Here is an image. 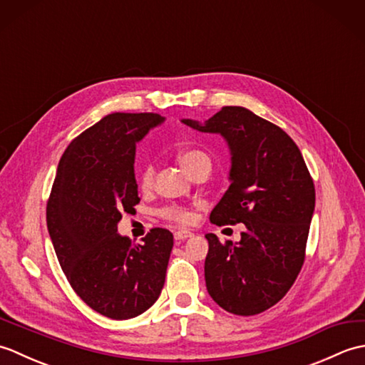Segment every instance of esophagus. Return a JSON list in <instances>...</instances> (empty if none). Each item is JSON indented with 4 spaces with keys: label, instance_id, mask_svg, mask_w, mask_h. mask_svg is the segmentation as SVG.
I'll use <instances>...</instances> for the list:
<instances>
[{
    "label": "esophagus",
    "instance_id": "1",
    "mask_svg": "<svg viewBox=\"0 0 365 365\" xmlns=\"http://www.w3.org/2000/svg\"><path fill=\"white\" fill-rule=\"evenodd\" d=\"M192 235V232H190V230H185V229H182V230H177L175 234H174V238L177 240V242H182V240H187V238H191Z\"/></svg>",
    "mask_w": 365,
    "mask_h": 365
}]
</instances>
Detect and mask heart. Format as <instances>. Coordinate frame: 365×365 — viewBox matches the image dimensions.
I'll list each match as a JSON object with an SVG mask.
<instances>
[{"label": "heart", "mask_w": 365, "mask_h": 365, "mask_svg": "<svg viewBox=\"0 0 365 365\" xmlns=\"http://www.w3.org/2000/svg\"><path fill=\"white\" fill-rule=\"evenodd\" d=\"M178 161H180L182 168L187 170H191L196 165L202 161H210L207 157V153L196 150V149H190V150H183L180 155H178ZM138 180L139 185H141V188H149L152 182H153V166L150 163H147L139 170V175H138ZM163 215L166 216L169 220H174L178 222H188L190 221V213L182 210V208H177V207H169L163 210Z\"/></svg>", "instance_id": "1"}]
</instances>
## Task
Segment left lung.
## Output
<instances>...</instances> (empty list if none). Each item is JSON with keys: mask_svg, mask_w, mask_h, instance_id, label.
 <instances>
[{"mask_svg": "<svg viewBox=\"0 0 365 365\" xmlns=\"http://www.w3.org/2000/svg\"><path fill=\"white\" fill-rule=\"evenodd\" d=\"M182 122L226 141L230 185L210 221L246 227L237 243L205 235L208 294L230 314H260L284 298L304 262L315 208L311 174L293 139L243 106H224L205 122Z\"/></svg>", "mask_w": 365, "mask_h": 365, "instance_id": "obj_1", "label": "left lung"}]
</instances>
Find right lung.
Returning <instances> with one entry per match:
<instances>
[{"mask_svg": "<svg viewBox=\"0 0 365 365\" xmlns=\"http://www.w3.org/2000/svg\"><path fill=\"white\" fill-rule=\"evenodd\" d=\"M165 118L108 114L75 138L56 170L46 226L59 265L76 294L113 320L141 315L158 299L174 237L152 229L143 245L118 232L122 213L139 204L136 144Z\"/></svg>", "mask_w": 365, "mask_h": 365, "instance_id": "1", "label": "right lung"}]
</instances>
